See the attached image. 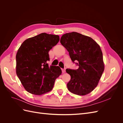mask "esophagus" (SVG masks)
I'll return each instance as SVG.
<instances>
[{"label":"esophagus","instance_id":"esophagus-1","mask_svg":"<svg viewBox=\"0 0 123 123\" xmlns=\"http://www.w3.org/2000/svg\"><path fill=\"white\" fill-rule=\"evenodd\" d=\"M62 73H65V71H66V69H62Z\"/></svg>","mask_w":123,"mask_h":123}]
</instances>
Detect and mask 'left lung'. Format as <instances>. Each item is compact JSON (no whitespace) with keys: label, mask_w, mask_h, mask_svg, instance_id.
<instances>
[{"label":"left lung","mask_w":123,"mask_h":123,"mask_svg":"<svg viewBox=\"0 0 123 123\" xmlns=\"http://www.w3.org/2000/svg\"><path fill=\"white\" fill-rule=\"evenodd\" d=\"M60 42L72 61L79 62L77 69H66L71 76L67 84L69 91L79 95L90 93L98 86L105 68L99 44L90 37L75 32L64 34Z\"/></svg>","instance_id":"1"}]
</instances>
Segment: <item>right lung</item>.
<instances>
[{
	"label": "right lung",
	"mask_w": 123,
	"mask_h": 123,
	"mask_svg": "<svg viewBox=\"0 0 123 123\" xmlns=\"http://www.w3.org/2000/svg\"><path fill=\"white\" fill-rule=\"evenodd\" d=\"M59 40L58 35L43 33L25 40L16 55V72L25 90L42 95L52 90L62 74L58 66H49V52Z\"/></svg>",
	"instance_id": "add662e5"
}]
</instances>
